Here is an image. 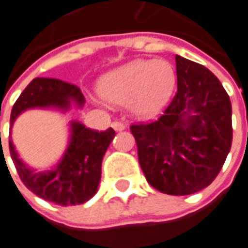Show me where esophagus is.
Wrapping results in <instances>:
<instances>
[{
    "mask_svg": "<svg viewBox=\"0 0 248 248\" xmlns=\"http://www.w3.org/2000/svg\"><path fill=\"white\" fill-rule=\"evenodd\" d=\"M111 126H113V129L115 130V131H122V130H124V127H126V124H122V122H117V121L113 122Z\"/></svg>",
    "mask_w": 248,
    "mask_h": 248,
    "instance_id": "1",
    "label": "esophagus"
}]
</instances>
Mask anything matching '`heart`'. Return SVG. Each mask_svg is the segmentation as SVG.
I'll return each mask as SVG.
<instances>
[{
	"mask_svg": "<svg viewBox=\"0 0 248 248\" xmlns=\"http://www.w3.org/2000/svg\"><path fill=\"white\" fill-rule=\"evenodd\" d=\"M177 85L174 66L165 60H138L103 77L98 92L108 103L126 105L140 118H154L170 101Z\"/></svg>",
	"mask_w": 248,
	"mask_h": 248,
	"instance_id": "obj_1",
	"label": "heart"
}]
</instances>
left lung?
<instances>
[{
	"label": "left lung",
	"instance_id": "8db88e82",
	"mask_svg": "<svg viewBox=\"0 0 248 248\" xmlns=\"http://www.w3.org/2000/svg\"><path fill=\"white\" fill-rule=\"evenodd\" d=\"M177 93L159 118L131 124L147 182L169 195L211 185L232 143L229 94L207 67L175 56Z\"/></svg>",
	"mask_w": 248,
	"mask_h": 248
}]
</instances>
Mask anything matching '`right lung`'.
Listing matches in <instances>:
<instances>
[{"mask_svg": "<svg viewBox=\"0 0 248 248\" xmlns=\"http://www.w3.org/2000/svg\"><path fill=\"white\" fill-rule=\"evenodd\" d=\"M71 102L83 106L85 97L79 87L56 78H34L14 103L10 129L16 118L28 108H56L67 111ZM114 135L111 127L97 131L79 122H71L70 142L65 155L51 171L45 172H34L19 159L12 138H9V150L21 181L30 191L60 206H74L87 202L97 192L103 155Z\"/></svg>", "mask_w": 248, "mask_h": 248, "instance_id": "add662e5", "label": "right lung"}]
</instances>
